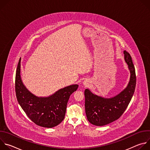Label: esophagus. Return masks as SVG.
I'll use <instances>...</instances> for the list:
<instances>
[{"label": "esophagus", "instance_id": "esophagus-1", "mask_svg": "<svg viewBox=\"0 0 150 150\" xmlns=\"http://www.w3.org/2000/svg\"><path fill=\"white\" fill-rule=\"evenodd\" d=\"M82 85H83L84 87H88L89 85H90V81L87 79L84 80L82 82Z\"/></svg>", "mask_w": 150, "mask_h": 150}]
</instances>
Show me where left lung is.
<instances>
[{
	"instance_id": "obj_1",
	"label": "left lung",
	"mask_w": 150,
	"mask_h": 150,
	"mask_svg": "<svg viewBox=\"0 0 150 150\" xmlns=\"http://www.w3.org/2000/svg\"><path fill=\"white\" fill-rule=\"evenodd\" d=\"M124 59L130 72L126 87L118 94L105 98L85 89V109L88 120L93 125L101 126L118 119L123 113L134 95L136 85L135 69L129 53L123 52Z\"/></svg>"
}]
</instances>
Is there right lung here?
<instances>
[{"mask_svg": "<svg viewBox=\"0 0 150 150\" xmlns=\"http://www.w3.org/2000/svg\"><path fill=\"white\" fill-rule=\"evenodd\" d=\"M19 59L15 76V91L18 101L27 116L36 125L44 127H53L65 117L70 96L75 91L78 84L61 88L48 97H38L31 93L21 77Z\"/></svg>", "mask_w": 150, "mask_h": 150, "instance_id": "obj_1", "label": "right lung"}]
</instances>
